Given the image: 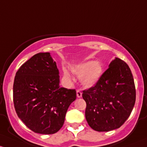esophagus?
<instances>
[{
	"instance_id": "esophagus-1",
	"label": "esophagus",
	"mask_w": 147,
	"mask_h": 147,
	"mask_svg": "<svg viewBox=\"0 0 147 147\" xmlns=\"http://www.w3.org/2000/svg\"><path fill=\"white\" fill-rule=\"evenodd\" d=\"M76 95H77V97H78V98H81V97L82 96V93L81 92V90H76Z\"/></svg>"
}]
</instances>
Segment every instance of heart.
<instances>
[{
    "instance_id": "b5f03b06",
    "label": "heart",
    "mask_w": 147,
    "mask_h": 147,
    "mask_svg": "<svg viewBox=\"0 0 147 147\" xmlns=\"http://www.w3.org/2000/svg\"><path fill=\"white\" fill-rule=\"evenodd\" d=\"M73 72L77 76H81V83L84 87L90 88L98 84L103 74V66L99 61H88L75 66ZM63 75L66 78H70L69 74L65 70Z\"/></svg>"
}]
</instances>
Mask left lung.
<instances>
[{"mask_svg": "<svg viewBox=\"0 0 147 147\" xmlns=\"http://www.w3.org/2000/svg\"><path fill=\"white\" fill-rule=\"evenodd\" d=\"M86 102V119L98 131H109L120 127L134 107L136 89L129 66L115 58L102 74L98 84L83 90Z\"/></svg>", "mask_w": 147, "mask_h": 147, "instance_id": "8db88e82", "label": "left lung"}]
</instances>
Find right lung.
Wrapping results in <instances>:
<instances>
[{
  "instance_id": "obj_1",
  "label": "right lung",
  "mask_w": 147,
  "mask_h": 147,
  "mask_svg": "<svg viewBox=\"0 0 147 147\" xmlns=\"http://www.w3.org/2000/svg\"><path fill=\"white\" fill-rule=\"evenodd\" d=\"M75 89L59 86L57 63L49 52L38 53L16 72L13 102L18 117L34 132L51 134L62 127Z\"/></svg>"
}]
</instances>
